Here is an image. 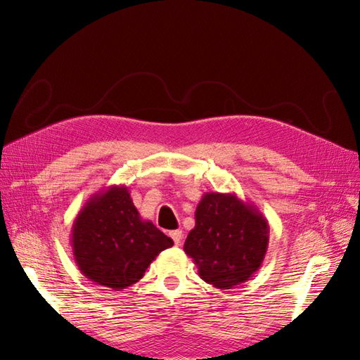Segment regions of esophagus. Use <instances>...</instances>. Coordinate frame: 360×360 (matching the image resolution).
Masks as SVG:
<instances>
[{"label": "esophagus", "mask_w": 360, "mask_h": 360, "mask_svg": "<svg viewBox=\"0 0 360 360\" xmlns=\"http://www.w3.org/2000/svg\"><path fill=\"white\" fill-rule=\"evenodd\" d=\"M169 237L172 238L174 243H176V245H180L183 234H181V231H180V230H174V231H171V233H169Z\"/></svg>", "instance_id": "obj_1"}]
</instances>
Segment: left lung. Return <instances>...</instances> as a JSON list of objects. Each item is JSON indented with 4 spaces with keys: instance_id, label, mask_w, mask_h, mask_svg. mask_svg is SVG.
<instances>
[{
    "instance_id": "1",
    "label": "left lung",
    "mask_w": 360,
    "mask_h": 360,
    "mask_svg": "<svg viewBox=\"0 0 360 360\" xmlns=\"http://www.w3.org/2000/svg\"><path fill=\"white\" fill-rule=\"evenodd\" d=\"M267 246L269 222L254 204L237 198L236 193L205 192L183 249L202 281L230 290L259 269Z\"/></svg>"
}]
</instances>
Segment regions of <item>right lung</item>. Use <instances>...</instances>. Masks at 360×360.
<instances>
[{
    "label": "right lung",
    "instance_id": "right-lung-1",
    "mask_svg": "<svg viewBox=\"0 0 360 360\" xmlns=\"http://www.w3.org/2000/svg\"><path fill=\"white\" fill-rule=\"evenodd\" d=\"M76 266L94 284L120 291L144 276L163 249L174 245L151 221H144L126 186L94 193L72 226Z\"/></svg>",
    "mask_w": 360,
    "mask_h": 360
}]
</instances>
